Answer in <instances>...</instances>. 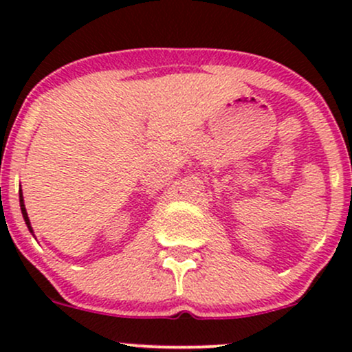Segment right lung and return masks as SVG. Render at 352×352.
Instances as JSON below:
<instances>
[{
    "mask_svg": "<svg viewBox=\"0 0 352 352\" xmlns=\"http://www.w3.org/2000/svg\"><path fill=\"white\" fill-rule=\"evenodd\" d=\"M19 205H21V213H23V218H24V221H26V225H28V230H30L31 233H34V232H33V227H31L30 217H28L26 207H24V200H23V193H21V190H19Z\"/></svg>",
    "mask_w": 352,
    "mask_h": 352,
    "instance_id": "add662e5",
    "label": "right lung"
}]
</instances>
